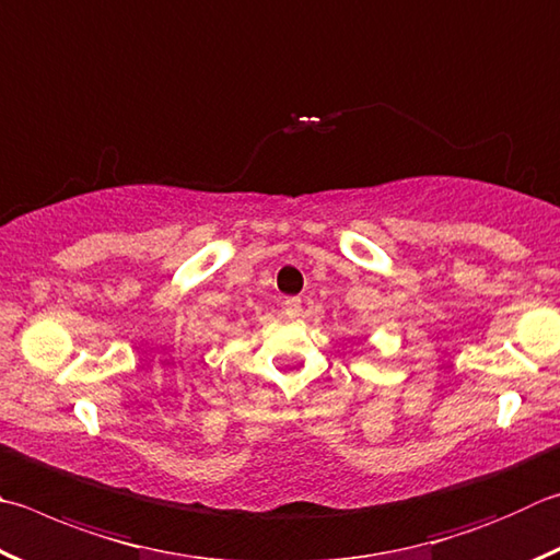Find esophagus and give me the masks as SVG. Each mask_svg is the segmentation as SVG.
<instances>
[{
	"instance_id": "obj_1",
	"label": "esophagus",
	"mask_w": 560,
	"mask_h": 560,
	"mask_svg": "<svg viewBox=\"0 0 560 560\" xmlns=\"http://www.w3.org/2000/svg\"><path fill=\"white\" fill-rule=\"evenodd\" d=\"M283 313L289 315V318H296L301 313V299H287L283 301Z\"/></svg>"
}]
</instances>
